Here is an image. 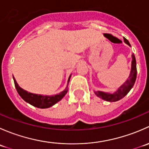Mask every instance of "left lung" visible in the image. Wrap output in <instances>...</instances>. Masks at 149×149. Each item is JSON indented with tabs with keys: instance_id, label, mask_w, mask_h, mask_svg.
<instances>
[{
	"instance_id": "8db88e82",
	"label": "left lung",
	"mask_w": 149,
	"mask_h": 149,
	"mask_svg": "<svg viewBox=\"0 0 149 149\" xmlns=\"http://www.w3.org/2000/svg\"><path fill=\"white\" fill-rule=\"evenodd\" d=\"M124 42L127 45L130 46L128 40H126L125 38H123ZM136 76H137V68H136V61L135 58L134 54L132 55V62H131V70H130V75L127 80L125 81L123 85H121L119 88H118L116 91L114 93H107L101 91H94V94L100 97V99L104 100H106L108 102H117L118 100L123 99L129 91H130L134 85L135 82L136 80Z\"/></svg>"
}]
</instances>
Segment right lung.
<instances>
[{"instance_id":"add662e5","label":"right lung","mask_w":149,"mask_h":149,"mask_svg":"<svg viewBox=\"0 0 149 149\" xmlns=\"http://www.w3.org/2000/svg\"><path fill=\"white\" fill-rule=\"evenodd\" d=\"M70 76L71 74L70 75L68 78V84L67 86L65 89L63 91H61V93L58 94H55V95L52 96H47V95H40V94H33V93L28 92L26 90L23 89L22 88H21L19 86V84L16 82L15 78L13 76V81H14V84L15 87L16 88V91L19 93V94L20 95V97L24 100L25 102L30 104L32 106L36 107L41 108V109H45V108H49L50 107L53 106L55 104L58 102L59 101H61L63 98L64 96L67 94L68 92V83L70 81Z\"/></svg>"}]
</instances>
